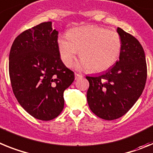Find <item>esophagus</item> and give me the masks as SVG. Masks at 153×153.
Here are the masks:
<instances>
[{"mask_svg":"<svg viewBox=\"0 0 153 153\" xmlns=\"http://www.w3.org/2000/svg\"><path fill=\"white\" fill-rule=\"evenodd\" d=\"M75 80H77V79H78L79 78H83L84 77V75H82V74H79V73H75Z\"/></svg>","mask_w":153,"mask_h":153,"instance_id":"esophagus-1","label":"esophagus"}]
</instances>
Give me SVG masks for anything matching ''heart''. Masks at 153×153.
Masks as SVG:
<instances>
[{"label":"heart","mask_w":153,"mask_h":153,"mask_svg":"<svg viewBox=\"0 0 153 153\" xmlns=\"http://www.w3.org/2000/svg\"><path fill=\"white\" fill-rule=\"evenodd\" d=\"M58 51L63 63L71 67L80 52V66L92 72H102L115 65L120 55L122 40L119 33L98 26L71 29L68 37L60 35Z\"/></svg>","instance_id":"b5f03b06"}]
</instances>
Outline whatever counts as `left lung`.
<instances>
[{
    "mask_svg": "<svg viewBox=\"0 0 153 153\" xmlns=\"http://www.w3.org/2000/svg\"><path fill=\"white\" fill-rule=\"evenodd\" d=\"M119 60L102 75L86 76L89 82L87 101L90 109L101 119H119L132 108L143 93L147 66L143 46L132 34L120 27Z\"/></svg>",
    "mask_w": 153,
    "mask_h": 153,
    "instance_id": "left-lung-1",
    "label": "left lung"
}]
</instances>
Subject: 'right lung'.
<instances>
[{"instance_id":"obj_1","label":"right lung","mask_w":153,"mask_h":153,"mask_svg":"<svg viewBox=\"0 0 153 153\" xmlns=\"http://www.w3.org/2000/svg\"><path fill=\"white\" fill-rule=\"evenodd\" d=\"M58 31L51 22L25 30L12 44L9 75L13 92L21 107L39 120L49 121L63 110L64 91L75 80L58 51Z\"/></svg>"}]
</instances>
